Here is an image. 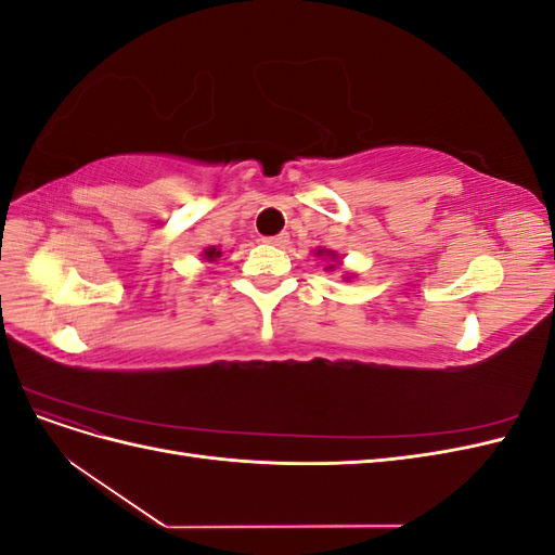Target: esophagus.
<instances>
[{
  "label": "esophagus",
  "mask_w": 555,
  "mask_h": 555,
  "mask_svg": "<svg viewBox=\"0 0 555 555\" xmlns=\"http://www.w3.org/2000/svg\"><path fill=\"white\" fill-rule=\"evenodd\" d=\"M266 243H271L275 247H287L289 245V233H278V236L266 238Z\"/></svg>",
  "instance_id": "obj_1"
}]
</instances>
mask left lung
Segmentation results:
<instances>
[{
  "label": "left lung",
  "mask_w": 555,
  "mask_h": 555,
  "mask_svg": "<svg viewBox=\"0 0 555 555\" xmlns=\"http://www.w3.org/2000/svg\"><path fill=\"white\" fill-rule=\"evenodd\" d=\"M314 257H319V259H324L326 261V266H324V271H328V273H335V271H340L343 268V255H338V251H333V249H324V247H319V249H314ZM345 275H343V280L345 282H349V280H354L357 278V273H349V271H343Z\"/></svg>",
  "instance_id": "1"
}]
</instances>
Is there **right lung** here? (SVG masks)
<instances>
[{
	"label": "right lung",
	"mask_w": 555,
	"mask_h": 555,
	"mask_svg": "<svg viewBox=\"0 0 555 555\" xmlns=\"http://www.w3.org/2000/svg\"><path fill=\"white\" fill-rule=\"evenodd\" d=\"M220 257H222V249L217 245H210V247L201 251V261H206V263H215Z\"/></svg>",
	"instance_id": "1"
}]
</instances>
